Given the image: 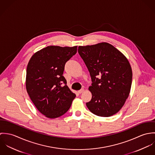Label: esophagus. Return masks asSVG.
<instances>
[{"label":"esophagus","instance_id":"obj_1","mask_svg":"<svg viewBox=\"0 0 155 155\" xmlns=\"http://www.w3.org/2000/svg\"><path fill=\"white\" fill-rule=\"evenodd\" d=\"M84 91V89L82 88L78 91V92H79V94H81V93H82Z\"/></svg>","mask_w":155,"mask_h":155}]
</instances>
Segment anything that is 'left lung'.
<instances>
[{
	"label": "left lung",
	"mask_w": 155,
	"mask_h": 155,
	"mask_svg": "<svg viewBox=\"0 0 155 155\" xmlns=\"http://www.w3.org/2000/svg\"><path fill=\"white\" fill-rule=\"evenodd\" d=\"M78 52L91 78V100L86 103L94 114L109 117L120 110L129 96L133 73L127 58L113 45L102 42L79 46Z\"/></svg>",
	"instance_id": "1"
}]
</instances>
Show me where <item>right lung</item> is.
<instances>
[{
    "label": "right lung",
    "instance_id": "right-lung-1",
    "mask_svg": "<svg viewBox=\"0 0 155 155\" xmlns=\"http://www.w3.org/2000/svg\"><path fill=\"white\" fill-rule=\"evenodd\" d=\"M77 47L49 46L36 52L28 63L27 93L38 110L48 118L66 113L76 97L63 74L66 63L76 54Z\"/></svg>",
    "mask_w": 155,
    "mask_h": 155
}]
</instances>
